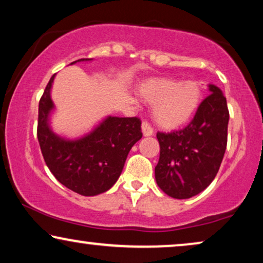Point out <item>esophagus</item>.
Listing matches in <instances>:
<instances>
[{"label": "esophagus", "instance_id": "34e87169", "mask_svg": "<svg viewBox=\"0 0 263 263\" xmlns=\"http://www.w3.org/2000/svg\"><path fill=\"white\" fill-rule=\"evenodd\" d=\"M142 133H143V135H145V136L153 135L154 129H153L152 125H151L148 121H143L142 122Z\"/></svg>", "mask_w": 263, "mask_h": 263}]
</instances>
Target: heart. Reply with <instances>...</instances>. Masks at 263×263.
Returning <instances> with one entry per match:
<instances>
[{
    "label": "heart",
    "instance_id": "obj_1",
    "mask_svg": "<svg viewBox=\"0 0 263 263\" xmlns=\"http://www.w3.org/2000/svg\"><path fill=\"white\" fill-rule=\"evenodd\" d=\"M143 98L154 104V116L166 127L189 120L200 102V88L195 82L178 84L171 80H152L142 86Z\"/></svg>",
    "mask_w": 263,
    "mask_h": 263
}]
</instances>
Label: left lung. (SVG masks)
Listing matches in <instances>:
<instances>
[{"mask_svg":"<svg viewBox=\"0 0 263 263\" xmlns=\"http://www.w3.org/2000/svg\"><path fill=\"white\" fill-rule=\"evenodd\" d=\"M188 125L158 132L160 156L154 174L159 188L175 199H189L211 184L228 145L229 109L217 86L210 85Z\"/></svg>","mask_w":263,"mask_h":263,"instance_id":"1","label":"left lung"}]
</instances>
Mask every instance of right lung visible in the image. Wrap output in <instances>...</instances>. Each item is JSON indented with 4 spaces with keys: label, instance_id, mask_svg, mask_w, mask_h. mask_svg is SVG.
Here are the masks:
<instances>
[{
    "label": "right lung",
    "instance_id": "right-lung-1",
    "mask_svg": "<svg viewBox=\"0 0 263 263\" xmlns=\"http://www.w3.org/2000/svg\"><path fill=\"white\" fill-rule=\"evenodd\" d=\"M81 59L74 61L70 64ZM55 75L39 100L37 138L49 170L68 189L84 196L109 190L120 177L129 151L142 138L139 117H109L91 134L77 141H66L49 129L52 109L50 88Z\"/></svg>",
    "mask_w": 263,
    "mask_h": 263
}]
</instances>
